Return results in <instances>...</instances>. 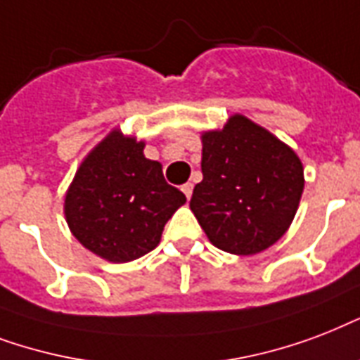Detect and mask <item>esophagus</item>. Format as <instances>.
Listing matches in <instances>:
<instances>
[{
	"instance_id": "1",
	"label": "esophagus",
	"mask_w": 360,
	"mask_h": 360,
	"mask_svg": "<svg viewBox=\"0 0 360 360\" xmlns=\"http://www.w3.org/2000/svg\"><path fill=\"white\" fill-rule=\"evenodd\" d=\"M182 191H184V195H186V197L189 199V197H191V193H193V184H191V182L184 184Z\"/></svg>"
}]
</instances>
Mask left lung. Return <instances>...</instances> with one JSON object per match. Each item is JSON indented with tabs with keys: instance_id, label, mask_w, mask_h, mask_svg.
Returning <instances> with one entry per match:
<instances>
[{
	"instance_id": "8db88e82",
	"label": "left lung",
	"mask_w": 360,
	"mask_h": 360,
	"mask_svg": "<svg viewBox=\"0 0 360 360\" xmlns=\"http://www.w3.org/2000/svg\"><path fill=\"white\" fill-rule=\"evenodd\" d=\"M202 182L189 208L219 250L255 255L285 235L304 189L299 155L242 114L202 133Z\"/></svg>"
}]
</instances>
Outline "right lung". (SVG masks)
Masks as SVG:
<instances>
[{
    "label": "right lung",
    "mask_w": 360,
    "mask_h": 360,
    "mask_svg": "<svg viewBox=\"0 0 360 360\" xmlns=\"http://www.w3.org/2000/svg\"><path fill=\"white\" fill-rule=\"evenodd\" d=\"M144 142L110 131L80 163L65 193V219L77 240L110 263L152 252L163 227L186 202L165 182L160 161L144 158Z\"/></svg>",
    "instance_id": "obj_1"
}]
</instances>
